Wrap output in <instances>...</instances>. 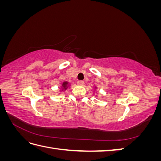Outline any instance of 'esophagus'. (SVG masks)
Instances as JSON below:
<instances>
[{"label":"esophagus","instance_id":"34e87169","mask_svg":"<svg viewBox=\"0 0 161 161\" xmlns=\"http://www.w3.org/2000/svg\"><path fill=\"white\" fill-rule=\"evenodd\" d=\"M78 84L80 86H83L85 85V82L83 80H79V82H78Z\"/></svg>","mask_w":161,"mask_h":161}]
</instances>
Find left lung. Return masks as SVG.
Listing matches in <instances>:
<instances>
[{"instance_id":"obj_1","label":"left lung","mask_w":161,"mask_h":161,"mask_svg":"<svg viewBox=\"0 0 161 161\" xmlns=\"http://www.w3.org/2000/svg\"><path fill=\"white\" fill-rule=\"evenodd\" d=\"M97 89V87L95 86H94V88H93V95L96 97H98V93H97V91H95Z\"/></svg>"}]
</instances>
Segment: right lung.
Returning <instances> with one entry per match:
<instances>
[{
	"mask_svg": "<svg viewBox=\"0 0 161 161\" xmlns=\"http://www.w3.org/2000/svg\"><path fill=\"white\" fill-rule=\"evenodd\" d=\"M70 86V83L68 81H63L62 82V85L61 86H60L59 88V91H58V92H57L58 94H60L61 92H63L66 91V89L69 88V87Z\"/></svg>",
	"mask_w": 161,
	"mask_h": 161,
	"instance_id": "right-lung-1",
	"label": "right lung"
}]
</instances>
